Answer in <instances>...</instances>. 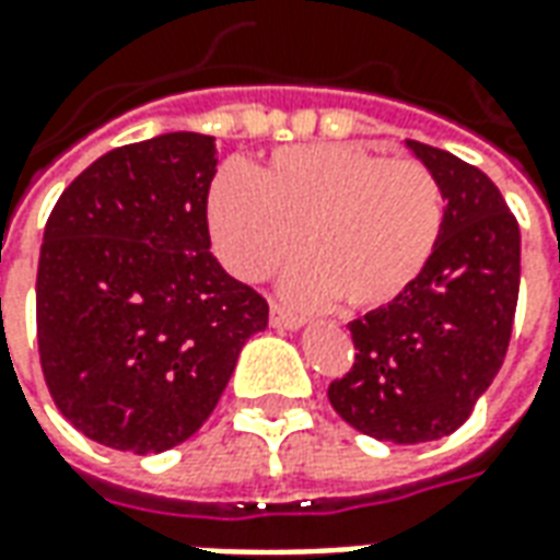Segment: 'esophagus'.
<instances>
[{"mask_svg":"<svg viewBox=\"0 0 560 560\" xmlns=\"http://www.w3.org/2000/svg\"><path fill=\"white\" fill-rule=\"evenodd\" d=\"M269 324L276 329H300L305 324L303 317L291 315V312H284L279 305H272V312H269Z\"/></svg>","mask_w":560,"mask_h":560,"instance_id":"1","label":"esophagus"}]
</instances>
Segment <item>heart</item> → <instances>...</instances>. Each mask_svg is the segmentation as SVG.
I'll use <instances>...</instances> for the list:
<instances>
[{
  "label": "heart",
  "mask_w": 560,
  "mask_h": 560,
  "mask_svg": "<svg viewBox=\"0 0 560 560\" xmlns=\"http://www.w3.org/2000/svg\"><path fill=\"white\" fill-rule=\"evenodd\" d=\"M212 245L233 276L269 272L300 248L284 291L303 305L399 300L432 260L444 191L413 159L351 143L279 149L260 171L224 167L207 200Z\"/></svg>",
  "instance_id": "obj_1"
}]
</instances>
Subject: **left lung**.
Wrapping results in <instances>:
<instances>
[{"instance_id": "left-lung-1", "label": "left lung", "mask_w": 560, "mask_h": 560, "mask_svg": "<svg viewBox=\"0 0 560 560\" xmlns=\"http://www.w3.org/2000/svg\"><path fill=\"white\" fill-rule=\"evenodd\" d=\"M408 149L444 191L441 240L399 300L353 320V369L327 389L341 420L387 444L438 441L468 420L504 363L522 272L498 185L453 152Z\"/></svg>"}]
</instances>
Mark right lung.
<instances>
[{"mask_svg":"<svg viewBox=\"0 0 560 560\" xmlns=\"http://www.w3.org/2000/svg\"><path fill=\"white\" fill-rule=\"evenodd\" d=\"M215 138L110 149L56 200L35 317L56 408L122 453H164L215 411L269 305L209 252Z\"/></svg>","mask_w":560,"mask_h":560,"instance_id":"obj_1","label":"right lung"}]
</instances>
